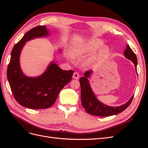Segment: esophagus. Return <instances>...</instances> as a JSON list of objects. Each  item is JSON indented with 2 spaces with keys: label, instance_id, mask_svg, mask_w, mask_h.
<instances>
[{
  "label": "esophagus",
  "instance_id": "esophagus-1",
  "mask_svg": "<svg viewBox=\"0 0 148 148\" xmlns=\"http://www.w3.org/2000/svg\"><path fill=\"white\" fill-rule=\"evenodd\" d=\"M73 77L74 79H77V80L79 79V77H80V75H79V73L74 72V74H73Z\"/></svg>",
  "mask_w": 148,
  "mask_h": 148
}]
</instances>
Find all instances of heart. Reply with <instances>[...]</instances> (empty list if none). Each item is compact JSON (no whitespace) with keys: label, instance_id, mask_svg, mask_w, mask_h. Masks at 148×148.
I'll list each match as a JSON object with an SVG mask.
<instances>
[{"label":"heart","instance_id":"obj_1","mask_svg":"<svg viewBox=\"0 0 148 148\" xmlns=\"http://www.w3.org/2000/svg\"><path fill=\"white\" fill-rule=\"evenodd\" d=\"M103 45V42L100 40H94L84 44H82L79 46H76L73 49L71 54L74 57H80L87 54L94 53L97 50L98 52L90 60L93 62L95 60L101 58L110 53V49L107 45Z\"/></svg>","mask_w":148,"mask_h":148}]
</instances>
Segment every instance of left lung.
<instances>
[{"label":"left lung","instance_id":"8db88e82","mask_svg":"<svg viewBox=\"0 0 148 148\" xmlns=\"http://www.w3.org/2000/svg\"><path fill=\"white\" fill-rule=\"evenodd\" d=\"M124 56L127 59L133 62L136 68L137 65V59L136 54L132 50L128 45L127 49L123 53ZM137 69V68H136ZM92 71L85 72L84 76L80 79V84L81 86V99L82 104L86 112L91 114L98 116H110L117 114L123 110L130 106L134 95L132 96L128 101L123 105L119 107H110L101 103L95 96L94 92L91 89L88 78L89 77Z\"/></svg>","mask_w":148,"mask_h":148}]
</instances>
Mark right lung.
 I'll use <instances>...</instances> for the list:
<instances>
[{"label": "right lung", "instance_id": "right-lung-1", "mask_svg": "<svg viewBox=\"0 0 148 148\" xmlns=\"http://www.w3.org/2000/svg\"><path fill=\"white\" fill-rule=\"evenodd\" d=\"M48 35L45 26H36L29 30L14 45L8 66L7 78L15 99L22 106L32 109L50 107L55 103L60 91L71 80L74 73L73 70H62L53 62L39 77H28L22 73L20 54L25 42Z\"/></svg>", "mask_w": 148, "mask_h": 148}]
</instances>
